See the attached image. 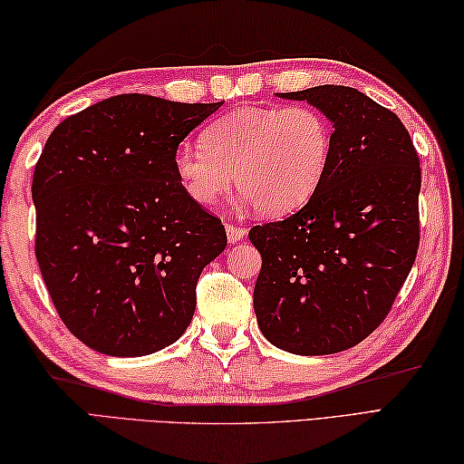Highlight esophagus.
Segmentation results:
<instances>
[{
    "instance_id": "34e87169",
    "label": "esophagus",
    "mask_w": 464,
    "mask_h": 464,
    "mask_svg": "<svg viewBox=\"0 0 464 464\" xmlns=\"http://www.w3.org/2000/svg\"><path fill=\"white\" fill-rule=\"evenodd\" d=\"M225 231H227V241L229 243H237L245 237V235H247V229H245V227H237L231 223L225 225Z\"/></svg>"
}]
</instances>
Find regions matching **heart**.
Wrapping results in <instances>:
<instances>
[{"mask_svg":"<svg viewBox=\"0 0 464 464\" xmlns=\"http://www.w3.org/2000/svg\"><path fill=\"white\" fill-rule=\"evenodd\" d=\"M201 141L173 153L175 177L191 201L215 205L235 179L257 213L283 217L301 209L324 179L333 125L309 105L239 107L207 125Z\"/></svg>","mask_w":464,"mask_h":464,"instance_id":"b5f03b06","label":"heart"}]
</instances>
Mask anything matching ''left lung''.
Here are the masks:
<instances>
[{
    "instance_id": "left-lung-1",
    "label": "left lung",
    "mask_w": 464,
    "mask_h": 464,
    "mask_svg": "<svg viewBox=\"0 0 464 464\" xmlns=\"http://www.w3.org/2000/svg\"><path fill=\"white\" fill-rule=\"evenodd\" d=\"M279 97L324 113L333 153L301 211L249 231L263 259L253 307L275 347L341 353L379 327L415 263L419 155L399 117L353 87Z\"/></svg>"
}]
</instances>
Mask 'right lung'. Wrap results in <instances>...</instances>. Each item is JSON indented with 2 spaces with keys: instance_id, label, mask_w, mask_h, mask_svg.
Here are the masks:
<instances>
[{
  "instance_id": "1",
  "label": "right lung",
  "mask_w": 464,
  "mask_h": 464,
  "mask_svg": "<svg viewBox=\"0 0 464 464\" xmlns=\"http://www.w3.org/2000/svg\"><path fill=\"white\" fill-rule=\"evenodd\" d=\"M217 103L123 93L67 117L35 165V257L87 347L143 357L189 327L225 227L181 189L173 153Z\"/></svg>"
}]
</instances>
